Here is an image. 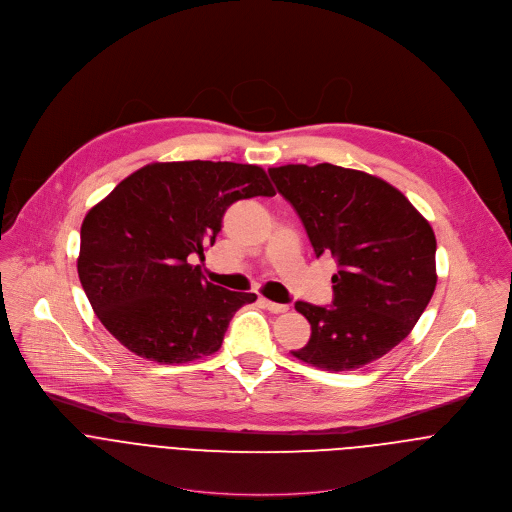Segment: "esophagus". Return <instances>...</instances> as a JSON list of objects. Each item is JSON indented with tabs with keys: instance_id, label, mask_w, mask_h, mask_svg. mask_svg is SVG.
<instances>
[{
	"instance_id": "34e87169",
	"label": "esophagus",
	"mask_w": 512,
	"mask_h": 512,
	"mask_svg": "<svg viewBox=\"0 0 512 512\" xmlns=\"http://www.w3.org/2000/svg\"><path fill=\"white\" fill-rule=\"evenodd\" d=\"M260 302H262V306H264L266 310H270V312H274V314L288 312V306H286V304H278V302H272V300H268V298H262Z\"/></svg>"
}]
</instances>
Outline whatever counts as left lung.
Listing matches in <instances>:
<instances>
[{"label":"left lung","instance_id":"1","mask_svg":"<svg viewBox=\"0 0 512 512\" xmlns=\"http://www.w3.org/2000/svg\"><path fill=\"white\" fill-rule=\"evenodd\" d=\"M300 216L316 258L332 254L334 302H296L312 334L292 356L322 370H356L402 342L436 288V238L388 182L332 164L268 170Z\"/></svg>","mask_w":512,"mask_h":512}]
</instances>
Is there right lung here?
Returning a JSON list of instances; mask_svg holds the SVG:
<instances>
[{
  "instance_id": "1",
  "label": "right lung",
  "mask_w": 512,
  "mask_h": 512,
  "mask_svg": "<svg viewBox=\"0 0 512 512\" xmlns=\"http://www.w3.org/2000/svg\"><path fill=\"white\" fill-rule=\"evenodd\" d=\"M274 194L260 166L234 162H154L122 180L80 232L78 276L106 330L160 364L218 352L256 294L208 282L190 260L214 246L228 206Z\"/></svg>"
}]
</instances>
